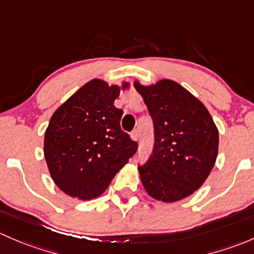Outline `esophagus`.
I'll use <instances>...</instances> for the list:
<instances>
[{"mask_svg":"<svg viewBox=\"0 0 254 254\" xmlns=\"http://www.w3.org/2000/svg\"><path fill=\"white\" fill-rule=\"evenodd\" d=\"M130 138H132L133 140H135V142H137L138 138H139V134H138V130H133V132L130 133Z\"/></svg>","mask_w":254,"mask_h":254,"instance_id":"obj_1","label":"esophagus"}]
</instances>
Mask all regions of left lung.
<instances>
[{
	"label": "left lung",
	"mask_w": 254,
	"mask_h": 254,
	"mask_svg": "<svg viewBox=\"0 0 254 254\" xmlns=\"http://www.w3.org/2000/svg\"><path fill=\"white\" fill-rule=\"evenodd\" d=\"M154 122L155 145L140 181L151 198L172 203L199 190L218 156L219 130L204 104L171 79L133 83Z\"/></svg>",
	"instance_id": "8db88e82"
}]
</instances>
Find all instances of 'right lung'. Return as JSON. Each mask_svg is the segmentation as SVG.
<instances>
[{
    "label": "right lung",
    "instance_id": "add662e5",
    "mask_svg": "<svg viewBox=\"0 0 254 254\" xmlns=\"http://www.w3.org/2000/svg\"><path fill=\"white\" fill-rule=\"evenodd\" d=\"M128 87L129 82L89 80L50 119L44 155L55 185L70 197L90 200L103 194L137 150L120 126L124 111L114 105Z\"/></svg>",
    "mask_w": 254,
    "mask_h": 254
}]
</instances>
